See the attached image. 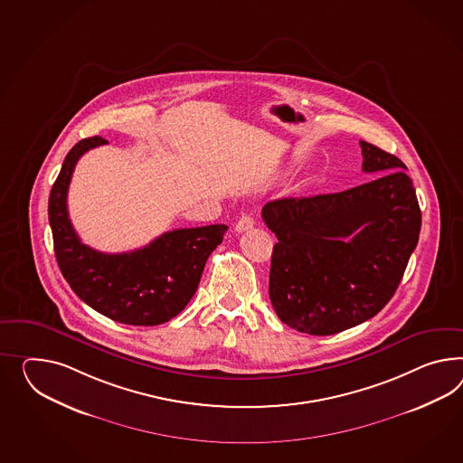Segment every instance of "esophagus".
<instances>
[{
    "label": "esophagus",
    "instance_id": "1",
    "mask_svg": "<svg viewBox=\"0 0 463 463\" xmlns=\"http://www.w3.org/2000/svg\"><path fill=\"white\" fill-rule=\"evenodd\" d=\"M253 218L251 216H241L240 220L237 222V225H235V232L238 233H243V232H247L250 228H253Z\"/></svg>",
    "mask_w": 463,
    "mask_h": 463
}]
</instances>
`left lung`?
Returning a JSON list of instances; mask_svg holds the SVG:
<instances>
[{"label":"left lung","mask_w":463,"mask_h":463,"mask_svg":"<svg viewBox=\"0 0 463 463\" xmlns=\"http://www.w3.org/2000/svg\"><path fill=\"white\" fill-rule=\"evenodd\" d=\"M356 188L284 198L261 208L277 237L269 296L279 319L310 335H331L374 317L394 296L416 249L421 212L403 161L359 141Z\"/></svg>","instance_id":"1"}]
</instances>
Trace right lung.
<instances>
[{
    "label": "right lung",
    "mask_w": 463,
    "mask_h": 463,
    "mask_svg": "<svg viewBox=\"0 0 463 463\" xmlns=\"http://www.w3.org/2000/svg\"><path fill=\"white\" fill-rule=\"evenodd\" d=\"M95 136L75 144L48 198V220L60 272L87 306L129 326H157L176 317L194 296L204 263L228 226L166 232L143 249L104 253L83 245L67 210L71 173L80 156L106 144Z\"/></svg>",
    "instance_id": "1"
}]
</instances>
